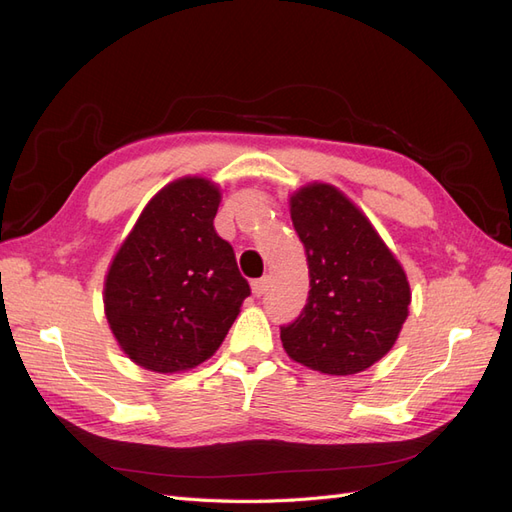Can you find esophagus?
I'll list each match as a JSON object with an SVG mask.
<instances>
[{
    "label": "esophagus",
    "instance_id": "esophagus-1",
    "mask_svg": "<svg viewBox=\"0 0 512 512\" xmlns=\"http://www.w3.org/2000/svg\"><path fill=\"white\" fill-rule=\"evenodd\" d=\"M267 277H260V280H254L252 282V292H254V297H262V294L267 292Z\"/></svg>",
    "mask_w": 512,
    "mask_h": 512
}]
</instances>
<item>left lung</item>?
<instances>
[{
	"label": "left lung",
	"mask_w": 512,
	"mask_h": 512,
	"mask_svg": "<svg viewBox=\"0 0 512 512\" xmlns=\"http://www.w3.org/2000/svg\"><path fill=\"white\" fill-rule=\"evenodd\" d=\"M290 218L305 247L309 294L299 318L282 327L284 350L322 374H359L393 348L408 318V277L333 185L301 188L290 198Z\"/></svg>",
	"instance_id": "8db88e82"
}]
</instances>
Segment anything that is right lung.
<instances>
[{"mask_svg":"<svg viewBox=\"0 0 512 512\" xmlns=\"http://www.w3.org/2000/svg\"><path fill=\"white\" fill-rule=\"evenodd\" d=\"M220 190L183 177L149 200L104 282L121 350L158 374L192 369L220 348L250 284L213 228Z\"/></svg>","mask_w":512,"mask_h":512,"instance_id":"1","label":"right lung"}]
</instances>
